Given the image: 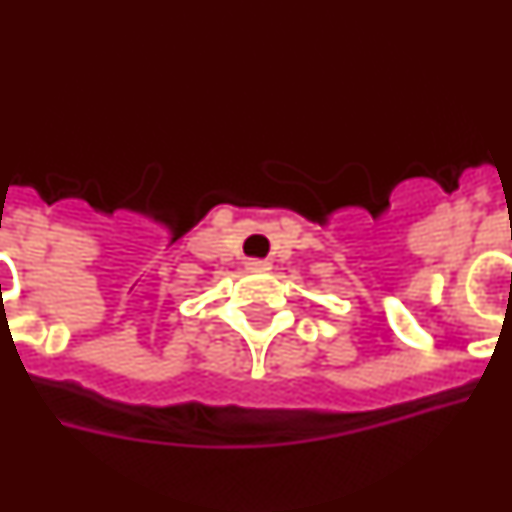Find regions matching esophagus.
Masks as SVG:
<instances>
[{"label":"esophagus","instance_id":"obj_1","mask_svg":"<svg viewBox=\"0 0 512 512\" xmlns=\"http://www.w3.org/2000/svg\"><path fill=\"white\" fill-rule=\"evenodd\" d=\"M246 269L248 271H269L271 264L266 259H248L246 261Z\"/></svg>","mask_w":512,"mask_h":512}]
</instances>
